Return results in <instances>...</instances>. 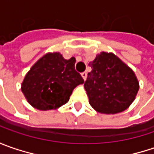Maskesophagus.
<instances>
[{
  "instance_id": "1",
  "label": "esophagus",
  "mask_w": 154,
  "mask_h": 154,
  "mask_svg": "<svg viewBox=\"0 0 154 154\" xmlns=\"http://www.w3.org/2000/svg\"><path fill=\"white\" fill-rule=\"evenodd\" d=\"M81 76L83 77L84 80H86V76H87V73H86V72H83V73H81Z\"/></svg>"
}]
</instances>
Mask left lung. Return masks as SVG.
I'll use <instances>...</instances> for the list:
<instances>
[{"label":"left lung","instance_id":"8db88e82","mask_svg":"<svg viewBox=\"0 0 154 154\" xmlns=\"http://www.w3.org/2000/svg\"><path fill=\"white\" fill-rule=\"evenodd\" d=\"M84 87L89 103L100 113L116 114L127 109L139 90L133 70L112 53L101 52L89 63Z\"/></svg>","mask_w":154,"mask_h":154}]
</instances>
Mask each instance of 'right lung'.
Segmentation results:
<instances>
[{
  "label": "right lung",
  "mask_w": 154,
  "mask_h": 154,
  "mask_svg": "<svg viewBox=\"0 0 154 154\" xmlns=\"http://www.w3.org/2000/svg\"><path fill=\"white\" fill-rule=\"evenodd\" d=\"M75 58L49 53L33 65L21 90L29 103L40 110L56 109L68 103L73 90L84 80L74 68Z\"/></svg>",
  "instance_id": "add662e5"
}]
</instances>
